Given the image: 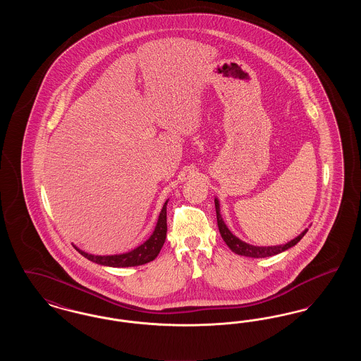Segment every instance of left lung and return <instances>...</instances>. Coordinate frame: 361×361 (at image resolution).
<instances>
[{"label":"left lung","instance_id":"left-lung-1","mask_svg":"<svg viewBox=\"0 0 361 361\" xmlns=\"http://www.w3.org/2000/svg\"><path fill=\"white\" fill-rule=\"evenodd\" d=\"M215 209H216V221H218V227H219V233L222 235L226 245L231 249V252H234L235 255L245 256V257L264 258L269 257V256H275L279 255L287 249H290L292 246H295L299 240L305 237V234L307 233L309 228H306L302 234H299L296 238L287 242L286 245H277V246H253L249 245L240 238H237L224 224V219L221 216V208H219V202L218 199H215Z\"/></svg>","mask_w":361,"mask_h":361}]
</instances>
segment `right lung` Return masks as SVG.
<instances>
[{
	"label": "right lung",
	"instance_id": "1",
	"mask_svg": "<svg viewBox=\"0 0 361 361\" xmlns=\"http://www.w3.org/2000/svg\"><path fill=\"white\" fill-rule=\"evenodd\" d=\"M166 204H168V200L165 202V204L161 209V214L158 216V222H157L154 231L150 235V238L146 242H143L140 246H137V249H134L128 253L115 255V256H93V255H87L85 252L80 250L75 246L74 247L84 257L96 262V264L105 265V267H115V268H121H121H124V267H137V265L147 264L158 256L161 247L164 246L165 238H166V231H168Z\"/></svg>",
	"mask_w": 361,
	"mask_h": 361
}]
</instances>
